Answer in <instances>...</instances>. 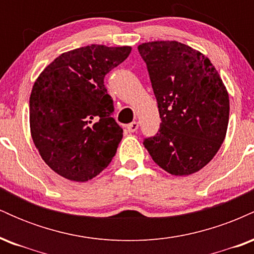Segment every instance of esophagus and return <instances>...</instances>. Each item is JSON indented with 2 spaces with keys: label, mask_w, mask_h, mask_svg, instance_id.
<instances>
[{
  "label": "esophagus",
  "mask_w": 254,
  "mask_h": 254,
  "mask_svg": "<svg viewBox=\"0 0 254 254\" xmlns=\"http://www.w3.org/2000/svg\"><path fill=\"white\" fill-rule=\"evenodd\" d=\"M138 129V123L137 122H132V123L127 125V130L130 131V132H135Z\"/></svg>",
  "instance_id": "obj_1"
}]
</instances>
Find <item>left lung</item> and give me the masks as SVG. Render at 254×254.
<instances>
[{
  "label": "left lung",
  "mask_w": 254,
  "mask_h": 254,
  "mask_svg": "<svg viewBox=\"0 0 254 254\" xmlns=\"http://www.w3.org/2000/svg\"><path fill=\"white\" fill-rule=\"evenodd\" d=\"M161 124L143 144L172 176H190L216 155L226 137L229 97L210 60L176 40L138 45Z\"/></svg>",
  "instance_id": "1"
}]
</instances>
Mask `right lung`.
I'll use <instances>...</instances> for the list:
<instances>
[{
  "label": "right lung",
  "mask_w": 254,
  "mask_h": 254,
  "mask_svg": "<svg viewBox=\"0 0 254 254\" xmlns=\"http://www.w3.org/2000/svg\"><path fill=\"white\" fill-rule=\"evenodd\" d=\"M130 46L88 45L64 52L38 76L30 97V127L45 164L83 183L116 155L123 129L112 118L104 77L130 55Z\"/></svg>",
  "instance_id": "obj_1"
}]
</instances>
